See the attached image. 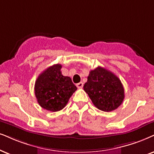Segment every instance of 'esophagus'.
<instances>
[{
	"label": "esophagus",
	"instance_id": "1",
	"mask_svg": "<svg viewBox=\"0 0 154 154\" xmlns=\"http://www.w3.org/2000/svg\"><path fill=\"white\" fill-rule=\"evenodd\" d=\"M76 85H77V88L81 89V88H82V87H83V83H82V82H79V83H77Z\"/></svg>",
	"mask_w": 154,
	"mask_h": 154
}]
</instances>
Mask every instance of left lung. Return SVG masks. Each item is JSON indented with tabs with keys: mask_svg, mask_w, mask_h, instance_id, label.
I'll return each mask as SVG.
<instances>
[{
	"mask_svg": "<svg viewBox=\"0 0 154 154\" xmlns=\"http://www.w3.org/2000/svg\"><path fill=\"white\" fill-rule=\"evenodd\" d=\"M84 90L97 108L106 112L117 109L124 99V89L120 79L102 67L89 72Z\"/></svg>",
	"mask_w": 154,
	"mask_h": 154,
	"instance_id": "1",
	"label": "left lung"
}]
</instances>
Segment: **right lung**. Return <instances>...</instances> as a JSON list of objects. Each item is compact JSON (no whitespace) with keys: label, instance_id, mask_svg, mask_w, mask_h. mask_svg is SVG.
<instances>
[{"label":"right lung","instance_id":"right-lung-1","mask_svg":"<svg viewBox=\"0 0 154 154\" xmlns=\"http://www.w3.org/2000/svg\"><path fill=\"white\" fill-rule=\"evenodd\" d=\"M61 68L60 64L47 68L38 76L35 84V94L38 104L50 112L63 109L77 89L70 77L62 75Z\"/></svg>","mask_w":154,"mask_h":154}]
</instances>
